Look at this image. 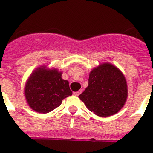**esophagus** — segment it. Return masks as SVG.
Returning a JSON list of instances; mask_svg holds the SVG:
<instances>
[{
    "label": "esophagus",
    "instance_id": "obj_1",
    "mask_svg": "<svg viewBox=\"0 0 153 153\" xmlns=\"http://www.w3.org/2000/svg\"><path fill=\"white\" fill-rule=\"evenodd\" d=\"M81 93H82V90H79V91H77V92H74V95H75V96H79Z\"/></svg>",
    "mask_w": 153,
    "mask_h": 153
}]
</instances>
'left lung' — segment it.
Instances as JSON below:
<instances>
[{"mask_svg":"<svg viewBox=\"0 0 153 153\" xmlns=\"http://www.w3.org/2000/svg\"><path fill=\"white\" fill-rule=\"evenodd\" d=\"M127 97L128 87L123 74L109 63H102L90 71L88 86L79 96L86 108L100 117L118 113Z\"/></svg>","mask_w":153,"mask_h":153,"instance_id":"8db88e82","label":"left lung"}]
</instances>
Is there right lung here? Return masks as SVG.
<instances>
[{
    "label": "right lung",
    "instance_id": "add662e5",
    "mask_svg": "<svg viewBox=\"0 0 153 153\" xmlns=\"http://www.w3.org/2000/svg\"><path fill=\"white\" fill-rule=\"evenodd\" d=\"M69 82L62 79V72L44 65L32 72L25 84L24 97L28 106L40 113H47L72 95Z\"/></svg>",
    "mask_w": 153,
    "mask_h": 153
}]
</instances>
